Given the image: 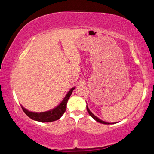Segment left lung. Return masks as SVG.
Here are the masks:
<instances>
[{"label":"left lung","mask_w":154,"mask_h":154,"mask_svg":"<svg viewBox=\"0 0 154 154\" xmlns=\"http://www.w3.org/2000/svg\"><path fill=\"white\" fill-rule=\"evenodd\" d=\"M87 112H88V113H89V114L91 116L94 118V120H96L97 122H100V123H102V124H105V125H109V124H114V122H113V123H109V122H105V121H103V120H100V119H99V118H98V117H96L95 115L94 114H93V113H92L91 112V111L89 110V109L88 108V107H87Z\"/></svg>","instance_id":"obj_1"}]
</instances>
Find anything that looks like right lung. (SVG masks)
Returning <instances> with one entry per match:
<instances>
[{
    "mask_svg": "<svg viewBox=\"0 0 154 154\" xmlns=\"http://www.w3.org/2000/svg\"><path fill=\"white\" fill-rule=\"evenodd\" d=\"M74 89L75 87H73V88L71 89L68 91L67 95L65 96L62 102L59 104L57 107H56L55 108H54L49 111H47V112L41 113L32 112L26 109L22 105H21V107H22L23 112L25 113V114L28 117L32 118V120L42 122H49L55 121V120H58L63 115V113L65 112L66 108H67V101L69 100L71 94H72V91Z\"/></svg>",
    "mask_w": 154,
    "mask_h": 154,
    "instance_id": "right-lung-1",
    "label": "right lung"
}]
</instances>
